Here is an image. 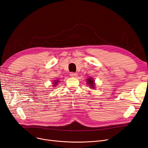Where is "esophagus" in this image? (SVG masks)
Wrapping results in <instances>:
<instances>
[{
  "label": "esophagus",
  "instance_id": "1",
  "mask_svg": "<svg viewBox=\"0 0 148 148\" xmlns=\"http://www.w3.org/2000/svg\"><path fill=\"white\" fill-rule=\"evenodd\" d=\"M70 76L72 77H76L77 76V74L74 73H70Z\"/></svg>",
  "mask_w": 148,
  "mask_h": 148
}]
</instances>
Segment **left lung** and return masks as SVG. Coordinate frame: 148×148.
Returning a JSON list of instances; mask_svg holds the SVG:
<instances>
[{"instance_id": "1", "label": "left lung", "mask_w": 148, "mask_h": 148, "mask_svg": "<svg viewBox=\"0 0 148 148\" xmlns=\"http://www.w3.org/2000/svg\"><path fill=\"white\" fill-rule=\"evenodd\" d=\"M87 84H88V85L91 87V88H95V83H94V80L91 78H88L87 79Z\"/></svg>"}]
</instances>
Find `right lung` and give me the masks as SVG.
Instances as JSON below:
<instances>
[{
  "label": "right lung",
  "instance_id": "right-lung-1",
  "mask_svg": "<svg viewBox=\"0 0 148 148\" xmlns=\"http://www.w3.org/2000/svg\"><path fill=\"white\" fill-rule=\"evenodd\" d=\"M57 82H58V80H55V82L53 83V84H54L53 86H56L58 84Z\"/></svg>",
  "mask_w": 148,
  "mask_h": 148
}]
</instances>
